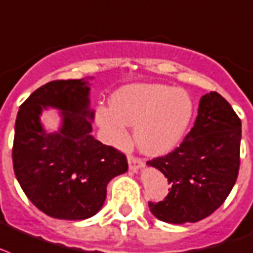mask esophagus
Here are the masks:
<instances>
[{
	"label": "esophagus",
	"mask_w": 253,
	"mask_h": 253,
	"mask_svg": "<svg viewBox=\"0 0 253 253\" xmlns=\"http://www.w3.org/2000/svg\"><path fill=\"white\" fill-rule=\"evenodd\" d=\"M144 167V163L138 158L128 157V169L132 171V172H138L139 169H142Z\"/></svg>",
	"instance_id": "obj_1"
}]
</instances>
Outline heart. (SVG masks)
Masks as SVG:
<instances>
[{
	"mask_svg": "<svg viewBox=\"0 0 253 253\" xmlns=\"http://www.w3.org/2000/svg\"><path fill=\"white\" fill-rule=\"evenodd\" d=\"M194 117V101L187 91L162 84L123 86L111 96V107L99 106L95 118L115 146L127 140V125L134 140L147 155L172 151L186 135Z\"/></svg>",
	"mask_w": 253,
	"mask_h": 253,
	"instance_id": "1",
	"label": "heart"
}]
</instances>
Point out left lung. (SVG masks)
Listing matches in <instances>:
<instances>
[{"label": "left lung", "mask_w": 253, "mask_h": 253, "mask_svg": "<svg viewBox=\"0 0 253 253\" xmlns=\"http://www.w3.org/2000/svg\"><path fill=\"white\" fill-rule=\"evenodd\" d=\"M242 122L224 98L211 91L200 98L198 117L182 144L147 162L169 183L163 202L148 207L171 224L195 223L216 211L232 190L240 166Z\"/></svg>", "instance_id": "left-lung-1"}]
</instances>
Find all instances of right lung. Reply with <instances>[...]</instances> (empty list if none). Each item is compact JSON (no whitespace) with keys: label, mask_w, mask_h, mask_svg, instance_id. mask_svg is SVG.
<instances>
[{"label":"right lung","mask_w":253,"mask_h":253,"mask_svg":"<svg viewBox=\"0 0 253 253\" xmlns=\"http://www.w3.org/2000/svg\"><path fill=\"white\" fill-rule=\"evenodd\" d=\"M91 80L43 84L21 105L15 119V178L29 200L55 219L94 216L103 207L110 180L128 169L122 152L91 135ZM49 107L60 111V126L53 131L41 122Z\"/></svg>","instance_id":"right-lung-1"}]
</instances>
